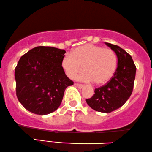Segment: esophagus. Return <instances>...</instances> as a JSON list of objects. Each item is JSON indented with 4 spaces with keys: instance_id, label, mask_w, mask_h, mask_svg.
<instances>
[{
    "instance_id": "1",
    "label": "esophagus",
    "mask_w": 152,
    "mask_h": 152,
    "mask_svg": "<svg viewBox=\"0 0 152 152\" xmlns=\"http://www.w3.org/2000/svg\"><path fill=\"white\" fill-rule=\"evenodd\" d=\"M75 85L77 87H78V88H79V89H82V88H83V87H84V85H81V84L75 83Z\"/></svg>"
}]
</instances>
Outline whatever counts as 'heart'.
<instances>
[{"mask_svg": "<svg viewBox=\"0 0 152 152\" xmlns=\"http://www.w3.org/2000/svg\"><path fill=\"white\" fill-rule=\"evenodd\" d=\"M118 60L111 49L93 44L80 46L71 54H65L62 58L61 67L69 79H75L82 70L85 72L78 76L80 81L97 85H103L112 79L117 70Z\"/></svg>", "mask_w": 152, "mask_h": 152, "instance_id": "b5f03b06", "label": "heart"}]
</instances>
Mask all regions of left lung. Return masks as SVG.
I'll return each instance as SVG.
<instances>
[{"label": "left lung", "mask_w": 152, "mask_h": 152, "mask_svg": "<svg viewBox=\"0 0 152 152\" xmlns=\"http://www.w3.org/2000/svg\"><path fill=\"white\" fill-rule=\"evenodd\" d=\"M105 44L117 55V70L112 79L106 85L96 88L95 93L86 102L95 111L109 113L121 107L131 96L137 68L131 55L124 50L115 45Z\"/></svg>", "instance_id": "obj_1"}]
</instances>
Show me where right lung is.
<instances>
[{"label": "right lung", "mask_w": 152, "mask_h": 152, "mask_svg": "<svg viewBox=\"0 0 152 152\" xmlns=\"http://www.w3.org/2000/svg\"><path fill=\"white\" fill-rule=\"evenodd\" d=\"M65 50L38 46L23 55L15 69L16 95L27 110L39 115L60 107L64 92L73 82L61 67Z\"/></svg>", "instance_id": "obj_1"}]
</instances>
